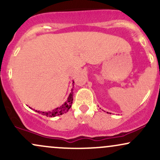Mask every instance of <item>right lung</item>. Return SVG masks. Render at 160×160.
Segmentation results:
<instances>
[{
	"label": "right lung",
	"instance_id": "1",
	"mask_svg": "<svg viewBox=\"0 0 160 160\" xmlns=\"http://www.w3.org/2000/svg\"><path fill=\"white\" fill-rule=\"evenodd\" d=\"M74 88V87H73ZM73 90L74 89H72V91H71V94L69 95V97L68 98V100L66 101V102L64 104H62L61 107L59 108H57L56 109L52 110V111H48V112H41V111H37L38 113H41V114L46 116V117H56V116H59V115H62L63 114V113H67L68 111H69L70 108H71V105H72V103H73V95H74V93H73Z\"/></svg>",
	"mask_w": 160,
	"mask_h": 160
}]
</instances>
